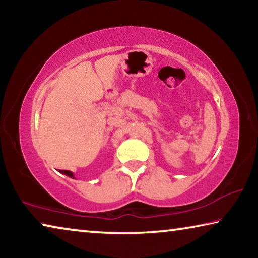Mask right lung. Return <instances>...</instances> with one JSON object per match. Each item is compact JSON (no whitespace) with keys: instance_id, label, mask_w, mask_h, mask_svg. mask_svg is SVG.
Returning a JSON list of instances; mask_svg holds the SVG:
<instances>
[{"instance_id":"1","label":"right lung","mask_w":258,"mask_h":258,"mask_svg":"<svg viewBox=\"0 0 258 258\" xmlns=\"http://www.w3.org/2000/svg\"><path fill=\"white\" fill-rule=\"evenodd\" d=\"M61 174H64V175H67L69 177L72 178H75V176H74V173L71 172V171H67V169H64V171H59Z\"/></svg>"}]
</instances>
